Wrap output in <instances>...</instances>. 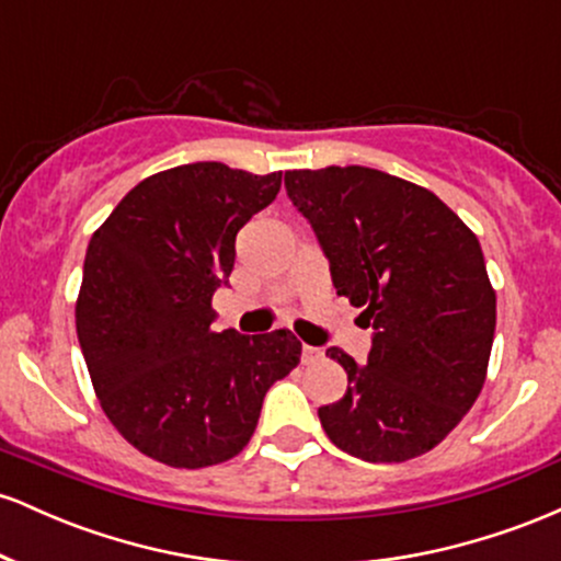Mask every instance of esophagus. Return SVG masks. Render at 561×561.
Listing matches in <instances>:
<instances>
[{
  "label": "esophagus",
  "mask_w": 561,
  "mask_h": 561,
  "mask_svg": "<svg viewBox=\"0 0 561 561\" xmlns=\"http://www.w3.org/2000/svg\"><path fill=\"white\" fill-rule=\"evenodd\" d=\"M300 358H302V364H317L324 358V351H321V347H313V345H302Z\"/></svg>",
  "instance_id": "esophagus-1"
}]
</instances>
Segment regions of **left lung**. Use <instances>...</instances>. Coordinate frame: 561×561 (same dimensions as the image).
Returning a JSON list of instances; mask_svg holds the SVG:
<instances>
[{
	"instance_id": "8db88e82",
	"label": "left lung",
	"mask_w": 561,
	"mask_h": 561,
	"mask_svg": "<svg viewBox=\"0 0 561 561\" xmlns=\"http://www.w3.org/2000/svg\"><path fill=\"white\" fill-rule=\"evenodd\" d=\"M285 186L337 295L375 330L366 366L327 351L347 392L321 405V427L364 461L427 454L478 401L491 362L495 289L478 237L435 192L366 165L285 171Z\"/></svg>"
}]
</instances>
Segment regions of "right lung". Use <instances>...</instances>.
I'll use <instances>...</instances> for the list:
<instances>
[{
	"mask_svg": "<svg viewBox=\"0 0 561 561\" xmlns=\"http://www.w3.org/2000/svg\"><path fill=\"white\" fill-rule=\"evenodd\" d=\"M279 186L282 171L176 165L141 179L92 234L76 300L89 377L113 427L160 465L240 454L266 390L300 364L289 330H210L237 231Z\"/></svg>",
	"mask_w": 561,
	"mask_h": 561,
	"instance_id": "1",
	"label": "right lung"
}]
</instances>
